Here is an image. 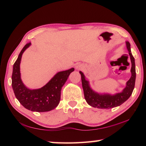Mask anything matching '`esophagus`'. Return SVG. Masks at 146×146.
Returning a JSON list of instances; mask_svg holds the SVG:
<instances>
[{
	"mask_svg": "<svg viewBox=\"0 0 146 146\" xmlns=\"http://www.w3.org/2000/svg\"><path fill=\"white\" fill-rule=\"evenodd\" d=\"M76 69L78 70H81L84 69V66L82 64H78V65L76 66Z\"/></svg>",
	"mask_w": 146,
	"mask_h": 146,
	"instance_id": "34e87169",
	"label": "esophagus"
}]
</instances>
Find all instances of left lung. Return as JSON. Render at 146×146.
Listing matches in <instances>:
<instances>
[{"label": "left lung", "mask_w": 146, "mask_h": 146, "mask_svg": "<svg viewBox=\"0 0 146 146\" xmlns=\"http://www.w3.org/2000/svg\"><path fill=\"white\" fill-rule=\"evenodd\" d=\"M126 46L127 50L129 51L131 62V76L127 82L126 87L122 91V92L118 93L115 95H111L110 94H104L100 95L93 91L90 87L89 82L86 80L85 76L82 72L80 71L82 79V84L84 93V97L89 105L94 108L100 109H110L117 106H120L125 102L130 97L135 88L136 71H135V58L133 57L131 52L130 43L126 42Z\"/></svg>", "instance_id": "1"}]
</instances>
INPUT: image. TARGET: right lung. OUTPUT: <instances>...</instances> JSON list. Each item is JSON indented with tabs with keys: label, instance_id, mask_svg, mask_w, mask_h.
<instances>
[{
	"label": "right lung",
	"instance_id": "add662e5",
	"mask_svg": "<svg viewBox=\"0 0 146 146\" xmlns=\"http://www.w3.org/2000/svg\"><path fill=\"white\" fill-rule=\"evenodd\" d=\"M30 45L31 42H29L24 46L13 64L11 77L12 88L17 100L25 108L32 111H49L58 105L62 88L75 69L73 68L58 72L42 88L37 90H29L21 80L20 64L23 53Z\"/></svg>",
	"mask_w": 146,
	"mask_h": 146
}]
</instances>
